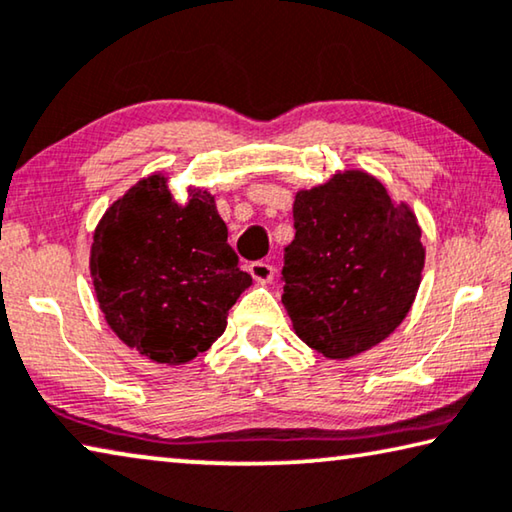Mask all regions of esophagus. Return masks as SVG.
Segmentation results:
<instances>
[{
  "label": "esophagus",
  "instance_id": "esophagus-1",
  "mask_svg": "<svg viewBox=\"0 0 512 512\" xmlns=\"http://www.w3.org/2000/svg\"><path fill=\"white\" fill-rule=\"evenodd\" d=\"M249 274L258 283H270L272 277H274V267L270 263H265V261H256V263L249 265Z\"/></svg>",
  "mask_w": 512,
  "mask_h": 512
}]
</instances>
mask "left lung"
Masks as SVG:
<instances>
[{
	"label": "left lung",
	"instance_id": "obj_1",
	"mask_svg": "<svg viewBox=\"0 0 512 512\" xmlns=\"http://www.w3.org/2000/svg\"><path fill=\"white\" fill-rule=\"evenodd\" d=\"M283 249V297L295 334L327 359L382 343L410 313L426 247L407 203L359 169L300 190Z\"/></svg>",
	"mask_w": 512,
	"mask_h": 512
}]
</instances>
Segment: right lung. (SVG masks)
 <instances>
[{
	"label": "right lung",
	"instance_id": "obj_1",
	"mask_svg": "<svg viewBox=\"0 0 512 512\" xmlns=\"http://www.w3.org/2000/svg\"><path fill=\"white\" fill-rule=\"evenodd\" d=\"M215 196L190 187L178 203L157 171L105 210L93 231L91 279L112 332L157 364L180 366L226 329L251 286Z\"/></svg>",
	"mask_w": 512,
	"mask_h": 512
}]
</instances>
